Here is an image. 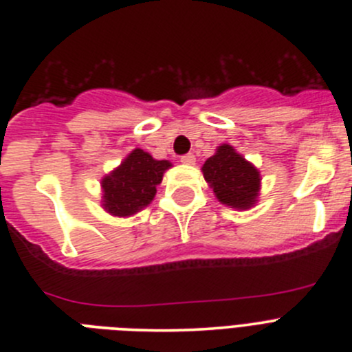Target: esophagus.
Here are the masks:
<instances>
[{"instance_id": "esophagus-1", "label": "esophagus", "mask_w": 352, "mask_h": 352, "mask_svg": "<svg viewBox=\"0 0 352 352\" xmlns=\"http://www.w3.org/2000/svg\"><path fill=\"white\" fill-rule=\"evenodd\" d=\"M180 162L184 163V165H194V163H196V156L194 155H184L182 158H180Z\"/></svg>"}]
</instances>
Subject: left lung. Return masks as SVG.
<instances>
[{
    "label": "left lung",
    "instance_id": "1",
    "mask_svg": "<svg viewBox=\"0 0 352 352\" xmlns=\"http://www.w3.org/2000/svg\"><path fill=\"white\" fill-rule=\"evenodd\" d=\"M201 170L221 204L239 211L256 206L261 189L259 170L230 144L218 146Z\"/></svg>",
    "mask_w": 352,
    "mask_h": 352
}]
</instances>
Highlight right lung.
Returning <instances> with one entry per match:
<instances>
[{
    "instance_id": "add662e5",
    "label": "right lung",
    "mask_w": 352,
    "mask_h": 352,
    "mask_svg": "<svg viewBox=\"0 0 352 352\" xmlns=\"http://www.w3.org/2000/svg\"><path fill=\"white\" fill-rule=\"evenodd\" d=\"M172 166L168 160H155L135 148L124 162L101 179V206L113 217L125 218L144 210L156 196L163 173Z\"/></svg>"
}]
</instances>
